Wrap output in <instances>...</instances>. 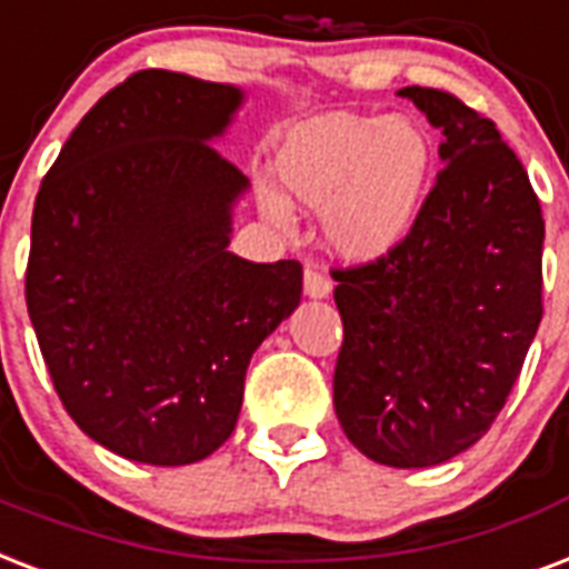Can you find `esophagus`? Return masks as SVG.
I'll list each match as a JSON object with an SVG mask.
<instances>
[{
  "instance_id": "1",
  "label": "esophagus",
  "mask_w": 569,
  "mask_h": 569,
  "mask_svg": "<svg viewBox=\"0 0 569 569\" xmlns=\"http://www.w3.org/2000/svg\"><path fill=\"white\" fill-rule=\"evenodd\" d=\"M302 284H306V297L311 299L329 297V290H332V281H329V276L320 267H306Z\"/></svg>"
}]
</instances>
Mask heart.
<instances>
[{"label":"heart","mask_w":569,"mask_h":569,"mask_svg":"<svg viewBox=\"0 0 569 569\" xmlns=\"http://www.w3.org/2000/svg\"><path fill=\"white\" fill-rule=\"evenodd\" d=\"M279 174L290 196L326 210L323 231L335 252L377 261L416 228L433 174V139L407 116H326L284 142ZM261 210L279 228L293 224V207L276 187H261Z\"/></svg>","instance_id":"1"}]
</instances>
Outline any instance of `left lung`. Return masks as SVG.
Listing matches in <instances>:
<instances>
[{
    "instance_id": "1",
    "label": "left lung",
    "mask_w": 569,
    "mask_h": 569,
    "mask_svg": "<svg viewBox=\"0 0 569 569\" xmlns=\"http://www.w3.org/2000/svg\"><path fill=\"white\" fill-rule=\"evenodd\" d=\"M400 94L442 130L445 166L395 252L332 270V386L365 457L425 469L472 448L522 371L543 317V213L490 118L439 88Z\"/></svg>"
}]
</instances>
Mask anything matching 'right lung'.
<instances>
[{
	"label": "right lung",
	"mask_w": 569,
	"mask_h": 569,
	"mask_svg": "<svg viewBox=\"0 0 569 569\" xmlns=\"http://www.w3.org/2000/svg\"><path fill=\"white\" fill-rule=\"evenodd\" d=\"M243 91L139 70L97 100L34 198L26 306L68 416L151 466L234 433L249 359L299 306L302 263L228 252L249 180L216 151Z\"/></svg>",
	"instance_id": "obj_1"
}]
</instances>
